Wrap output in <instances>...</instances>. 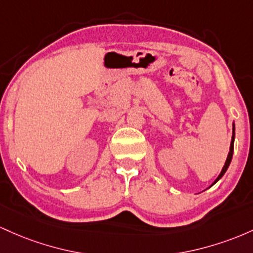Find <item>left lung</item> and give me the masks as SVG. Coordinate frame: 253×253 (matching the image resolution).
<instances>
[{
  "label": "left lung",
  "mask_w": 253,
  "mask_h": 253,
  "mask_svg": "<svg viewBox=\"0 0 253 253\" xmlns=\"http://www.w3.org/2000/svg\"><path fill=\"white\" fill-rule=\"evenodd\" d=\"M234 137H235V132H234V124H233V135H232V141H231V147H229V153L228 155H227V159H226V163H225V166L222 167V171H221L220 174H218V177L216 178V180L214 181V184L216 183L217 180H220L221 178H222V175L225 174L227 169H228L229 164H231L232 161V157H233V150H234Z\"/></svg>",
  "instance_id": "8db88e82"
}]
</instances>
